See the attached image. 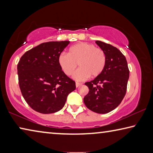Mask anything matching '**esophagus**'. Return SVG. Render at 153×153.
<instances>
[{"label": "esophagus", "mask_w": 153, "mask_h": 153, "mask_svg": "<svg viewBox=\"0 0 153 153\" xmlns=\"http://www.w3.org/2000/svg\"><path fill=\"white\" fill-rule=\"evenodd\" d=\"M82 84V83H79V82H76V87L77 88V87H79V86H81Z\"/></svg>", "instance_id": "obj_1"}]
</instances>
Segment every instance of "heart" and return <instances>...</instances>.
<instances>
[{"instance_id": "b5f03b06", "label": "heart", "mask_w": 153, "mask_h": 153, "mask_svg": "<svg viewBox=\"0 0 153 153\" xmlns=\"http://www.w3.org/2000/svg\"><path fill=\"white\" fill-rule=\"evenodd\" d=\"M106 62L107 56L102 49L84 42L72 46L67 55L61 54L58 58L61 70L67 76L74 73L78 64L80 68L74 76L78 81L86 79L90 76L92 77L99 76L104 70Z\"/></svg>"}]
</instances>
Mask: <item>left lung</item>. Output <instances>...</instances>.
<instances>
[{
	"label": "left lung",
	"instance_id": "obj_1",
	"mask_svg": "<svg viewBox=\"0 0 153 153\" xmlns=\"http://www.w3.org/2000/svg\"><path fill=\"white\" fill-rule=\"evenodd\" d=\"M96 43L107 56L102 74L94 79L85 83L89 92L84 98L90 110L100 114L107 113L120 105L125 97L129 71L126 59L115 46L101 41Z\"/></svg>",
	"mask_w": 153,
	"mask_h": 153
}]
</instances>
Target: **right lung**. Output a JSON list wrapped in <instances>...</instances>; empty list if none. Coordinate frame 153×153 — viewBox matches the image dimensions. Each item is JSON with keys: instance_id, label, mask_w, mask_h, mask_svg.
<instances>
[{"instance_id": "add662e5", "label": "right lung", "mask_w": 153, "mask_h": 153, "mask_svg": "<svg viewBox=\"0 0 153 153\" xmlns=\"http://www.w3.org/2000/svg\"><path fill=\"white\" fill-rule=\"evenodd\" d=\"M69 41L44 42L22 55L17 64L19 86L30 107L38 113H53L65 104L76 82L61 70L58 58Z\"/></svg>"}]
</instances>
